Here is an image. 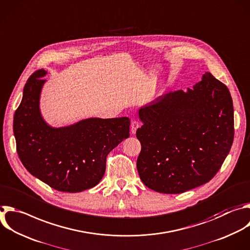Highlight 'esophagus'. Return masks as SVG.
<instances>
[{"mask_svg":"<svg viewBox=\"0 0 250 250\" xmlns=\"http://www.w3.org/2000/svg\"><path fill=\"white\" fill-rule=\"evenodd\" d=\"M138 127H139L138 122H136V121H131V124H130V131H131L132 134H135V132H136V130H137Z\"/></svg>","mask_w":250,"mask_h":250,"instance_id":"1","label":"esophagus"}]
</instances>
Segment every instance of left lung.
I'll return each mask as SVG.
<instances>
[{
	"label": "left lung",
	"mask_w": 250,
	"mask_h": 250,
	"mask_svg": "<svg viewBox=\"0 0 250 250\" xmlns=\"http://www.w3.org/2000/svg\"><path fill=\"white\" fill-rule=\"evenodd\" d=\"M143 125L136 168L142 183L161 193H183L214 178L233 141L228 87L210 72L192 89L170 92L139 109Z\"/></svg>",
	"instance_id": "1"
}]
</instances>
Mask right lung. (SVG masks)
Masks as SVG:
<instances>
[{
	"instance_id": "right-lung-1",
	"label": "right lung",
	"mask_w": 250,
	"mask_h": 250,
	"mask_svg": "<svg viewBox=\"0 0 250 250\" xmlns=\"http://www.w3.org/2000/svg\"><path fill=\"white\" fill-rule=\"evenodd\" d=\"M47 71L27 80L14 117L19 157L35 178L63 192H80L97 186L106 171V158L129 136L130 121L89 118L53 127L40 112V95Z\"/></svg>"
}]
</instances>
